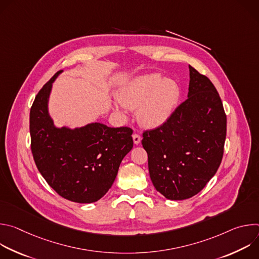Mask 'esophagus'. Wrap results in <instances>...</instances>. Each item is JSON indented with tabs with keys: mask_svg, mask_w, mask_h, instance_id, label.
Masks as SVG:
<instances>
[{
	"mask_svg": "<svg viewBox=\"0 0 259 259\" xmlns=\"http://www.w3.org/2000/svg\"><path fill=\"white\" fill-rule=\"evenodd\" d=\"M132 138H133V141H134L135 144H139L140 141H141V136L139 134H137V133H134L132 135Z\"/></svg>",
	"mask_w": 259,
	"mask_h": 259,
	"instance_id": "34e87169",
	"label": "esophagus"
}]
</instances>
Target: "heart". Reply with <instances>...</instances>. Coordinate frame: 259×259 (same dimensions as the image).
Segmentation results:
<instances>
[{"label": "heart", "instance_id": "b5f03b06", "mask_svg": "<svg viewBox=\"0 0 259 259\" xmlns=\"http://www.w3.org/2000/svg\"><path fill=\"white\" fill-rule=\"evenodd\" d=\"M181 95L179 85L161 73L140 76L124 86L117 98L127 109L137 108L138 121L151 128L165 124L173 115ZM117 115L125 118L119 105H114Z\"/></svg>", "mask_w": 259, "mask_h": 259}]
</instances>
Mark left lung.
Masks as SVG:
<instances>
[{"instance_id":"8db88e82","label":"left lung","mask_w":259,"mask_h":259,"mask_svg":"<svg viewBox=\"0 0 259 259\" xmlns=\"http://www.w3.org/2000/svg\"><path fill=\"white\" fill-rule=\"evenodd\" d=\"M190 67L188 99L162 126L142 134L156 190L169 200L200 193L215 175L224 156L227 116L223 101L204 75Z\"/></svg>"}]
</instances>
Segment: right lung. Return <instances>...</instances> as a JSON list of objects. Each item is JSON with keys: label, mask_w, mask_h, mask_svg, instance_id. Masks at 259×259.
I'll list each match as a JSON object with an SVG mask.
<instances>
[{"label": "right lung", "mask_w": 259, "mask_h": 259, "mask_svg": "<svg viewBox=\"0 0 259 259\" xmlns=\"http://www.w3.org/2000/svg\"><path fill=\"white\" fill-rule=\"evenodd\" d=\"M57 71L30 108L31 153L42 176L62 198L81 204L101 199L112 188L124 157L132 150V129L91 123L70 129L54 126L48 112Z\"/></svg>", "instance_id": "right-lung-1"}]
</instances>
